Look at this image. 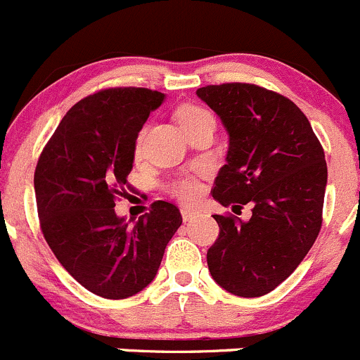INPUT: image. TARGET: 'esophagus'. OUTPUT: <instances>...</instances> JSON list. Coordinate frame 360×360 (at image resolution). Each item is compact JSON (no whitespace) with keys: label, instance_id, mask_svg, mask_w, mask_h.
<instances>
[{"label":"esophagus","instance_id":"obj_1","mask_svg":"<svg viewBox=\"0 0 360 360\" xmlns=\"http://www.w3.org/2000/svg\"><path fill=\"white\" fill-rule=\"evenodd\" d=\"M195 214H198V211L195 210H191V207H181V218H184V221L192 220Z\"/></svg>","mask_w":360,"mask_h":360}]
</instances>
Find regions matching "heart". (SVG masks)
<instances>
[{"label":"heart","instance_id":"1","mask_svg":"<svg viewBox=\"0 0 360 360\" xmlns=\"http://www.w3.org/2000/svg\"><path fill=\"white\" fill-rule=\"evenodd\" d=\"M176 117H179L181 128L187 131V129L194 128V126L202 124V123H214L213 114L210 110L205 109L201 105H184L176 110ZM143 136H146V129H140L139 135L135 139V154L139 155L142 153L143 147ZM169 192H172L175 198H179L184 202H192L201 195V184L195 176L185 175L180 179H175L169 184Z\"/></svg>","mask_w":360,"mask_h":360}]
</instances>
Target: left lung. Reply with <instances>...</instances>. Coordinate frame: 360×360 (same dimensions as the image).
<instances>
[{
    "mask_svg": "<svg viewBox=\"0 0 360 360\" xmlns=\"http://www.w3.org/2000/svg\"><path fill=\"white\" fill-rule=\"evenodd\" d=\"M198 97L229 131L227 165L211 194L225 207L253 206L248 221L213 214L220 234L207 266L232 295L263 296L295 272L321 232L324 149L302 109L277 91L224 83L199 88Z\"/></svg>",
    "mask_w": 360,
    "mask_h": 360,
    "instance_id": "8db88e82",
    "label": "left lung"
}]
</instances>
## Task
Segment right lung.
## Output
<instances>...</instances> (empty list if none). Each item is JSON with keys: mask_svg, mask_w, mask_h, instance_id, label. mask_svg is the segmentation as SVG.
I'll list each match as a JSON object with an SVG mask.
<instances>
[{"mask_svg": "<svg viewBox=\"0 0 360 360\" xmlns=\"http://www.w3.org/2000/svg\"><path fill=\"white\" fill-rule=\"evenodd\" d=\"M165 94L105 88L74 103L34 172L39 227L65 270L94 295L123 300L153 283L180 210L155 201L135 225L114 211L128 192L135 139Z\"/></svg>", "mask_w": 360, "mask_h": 360, "instance_id": "add662e5", "label": "right lung"}]
</instances>
